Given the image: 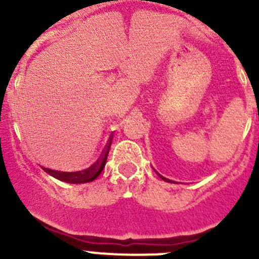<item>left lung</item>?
Returning a JSON list of instances; mask_svg holds the SVG:
<instances>
[{"instance_id": "8db88e82", "label": "left lung", "mask_w": 259, "mask_h": 259, "mask_svg": "<svg viewBox=\"0 0 259 259\" xmlns=\"http://www.w3.org/2000/svg\"><path fill=\"white\" fill-rule=\"evenodd\" d=\"M158 175H159V174H158ZM159 178H161V179H163V180H167L166 178H163V176H162V175H159Z\"/></svg>"}]
</instances>
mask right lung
I'll return each mask as SVG.
<instances>
[{
    "label": "right lung",
    "mask_w": 259,
    "mask_h": 259,
    "mask_svg": "<svg viewBox=\"0 0 259 259\" xmlns=\"http://www.w3.org/2000/svg\"><path fill=\"white\" fill-rule=\"evenodd\" d=\"M111 141H113V136H110L109 141H107V145L105 146L104 152H102L101 157L97 159V162H96L95 164H92L91 167H88V168H85V170L76 171V172H63V171H54L49 170V168H44V170L47 171L49 175L54 176L56 179L61 180V182L71 183V184H81V183L92 182V180H95L96 178L101 174V171L104 170L107 155H109Z\"/></svg>",
    "instance_id": "1"
}]
</instances>
